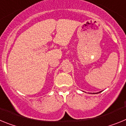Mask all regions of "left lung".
Returning a JSON list of instances; mask_svg holds the SVG:
<instances>
[{"mask_svg": "<svg viewBox=\"0 0 126 126\" xmlns=\"http://www.w3.org/2000/svg\"><path fill=\"white\" fill-rule=\"evenodd\" d=\"M100 92H98V93H92V94H97V93H100Z\"/></svg>", "mask_w": 126, "mask_h": 126, "instance_id": "obj_1", "label": "left lung"}]
</instances>
